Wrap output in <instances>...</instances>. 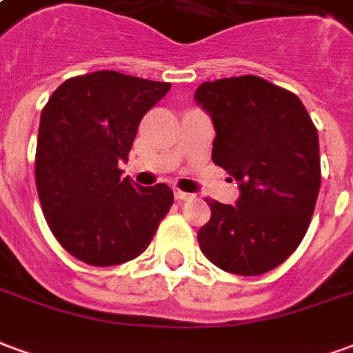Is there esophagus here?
Instances as JSON below:
<instances>
[{"instance_id":"esophagus-1","label":"esophagus","mask_w":353,"mask_h":353,"mask_svg":"<svg viewBox=\"0 0 353 353\" xmlns=\"http://www.w3.org/2000/svg\"><path fill=\"white\" fill-rule=\"evenodd\" d=\"M174 196H176V200H179V202H183V200H189L192 199V194H189V192H183V191H174Z\"/></svg>"}]
</instances>
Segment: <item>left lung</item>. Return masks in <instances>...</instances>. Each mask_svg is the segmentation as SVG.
Here are the masks:
<instances>
[{
    "label": "left lung",
    "instance_id": "1",
    "mask_svg": "<svg viewBox=\"0 0 353 353\" xmlns=\"http://www.w3.org/2000/svg\"><path fill=\"white\" fill-rule=\"evenodd\" d=\"M194 100L214 121L212 161L240 187L236 206L206 200L200 250L225 272H268L310 225L321 185L318 130L295 94L257 75L202 83Z\"/></svg>",
    "mask_w": 353,
    "mask_h": 353
}]
</instances>
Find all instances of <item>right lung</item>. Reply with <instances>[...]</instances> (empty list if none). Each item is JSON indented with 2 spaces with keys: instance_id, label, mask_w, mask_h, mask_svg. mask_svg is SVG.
I'll use <instances>...</instances> for the list:
<instances>
[{
  "instance_id": "add662e5",
  "label": "right lung",
  "mask_w": 353,
  "mask_h": 353,
  "mask_svg": "<svg viewBox=\"0 0 353 353\" xmlns=\"http://www.w3.org/2000/svg\"><path fill=\"white\" fill-rule=\"evenodd\" d=\"M170 87L94 72L64 81L43 108L35 185L49 229L75 259L92 266L136 259L170 212L168 185L138 187L119 170L139 121Z\"/></svg>"
}]
</instances>
